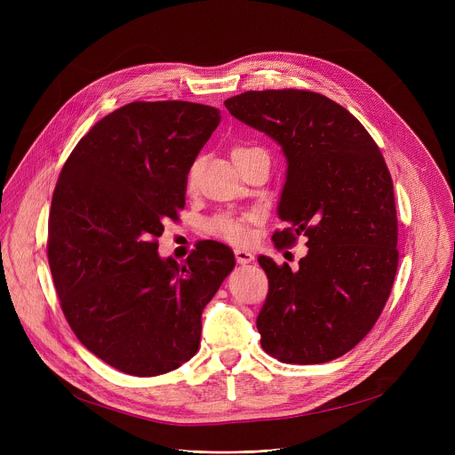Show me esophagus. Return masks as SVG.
Segmentation results:
<instances>
[{"mask_svg": "<svg viewBox=\"0 0 455 455\" xmlns=\"http://www.w3.org/2000/svg\"><path fill=\"white\" fill-rule=\"evenodd\" d=\"M234 253H235V261H237L239 265H248V263H251V261H253V253H251V251H248V250L235 248V250H234Z\"/></svg>", "mask_w": 455, "mask_h": 455, "instance_id": "obj_1", "label": "esophagus"}]
</instances>
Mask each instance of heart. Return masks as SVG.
I'll return each instance as SVG.
<instances>
[{"label":"heart","instance_id":"obj_1","mask_svg":"<svg viewBox=\"0 0 455 455\" xmlns=\"http://www.w3.org/2000/svg\"><path fill=\"white\" fill-rule=\"evenodd\" d=\"M253 148H237L232 151V158H235L241 153H246ZM192 183V172L188 174V185ZM257 220V216L253 212H244V214H218L214 216L209 225L207 230L211 235L223 239L230 244H244L250 239V228L248 225L253 223Z\"/></svg>","mask_w":455,"mask_h":455}]
</instances>
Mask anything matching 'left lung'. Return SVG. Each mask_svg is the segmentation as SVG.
I'll use <instances>...</instances> for the list:
<instances>
[{
	"mask_svg": "<svg viewBox=\"0 0 455 455\" xmlns=\"http://www.w3.org/2000/svg\"><path fill=\"white\" fill-rule=\"evenodd\" d=\"M243 124L274 139L288 162L274 234L304 235L293 272L259 255L268 295L257 315L263 349L284 363H323L374 326L398 270L393 178L367 129L340 104L306 90L244 92L225 100Z\"/></svg>",
	"mask_w": 455,
	"mask_h": 455,
	"instance_id": "1",
	"label": "left lung"
}]
</instances>
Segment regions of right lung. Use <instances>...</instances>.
I'll return each mask as SVG.
<instances>
[{"instance_id":"right-lung-1","label":"right lung","mask_w":455,"mask_h":455,"mask_svg":"<svg viewBox=\"0 0 455 455\" xmlns=\"http://www.w3.org/2000/svg\"><path fill=\"white\" fill-rule=\"evenodd\" d=\"M220 120L196 102L125 104L59 174L48 263L60 307L83 346L125 374H165L196 355L204 307L235 265L218 241L198 243L183 265L162 259L156 243Z\"/></svg>"}]
</instances>
